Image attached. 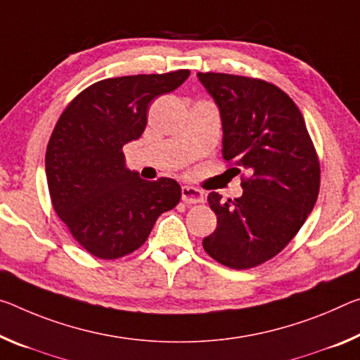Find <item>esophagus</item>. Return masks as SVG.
I'll return each mask as SVG.
<instances>
[{"mask_svg": "<svg viewBox=\"0 0 360 360\" xmlns=\"http://www.w3.org/2000/svg\"><path fill=\"white\" fill-rule=\"evenodd\" d=\"M182 202L184 203H202L203 202V192L200 189H195L192 186H184L181 191Z\"/></svg>", "mask_w": 360, "mask_h": 360, "instance_id": "obj_1", "label": "esophagus"}]
</instances>
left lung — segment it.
<instances>
[{"label":"left lung","instance_id":"obj_1","mask_svg":"<svg viewBox=\"0 0 360 360\" xmlns=\"http://www.w3.org/2000/svg\"><path fill=\"white\" fill-rule=\"evenodd\" d=\"M222 120V158L248 169L243 195L227 202L211 192L218 227L203 238L211 258L250 269L278 255L304 224L321 189V163L293 99L272 83L198 72Z\"/></svg>","mask_w":360,"mask_h":360}]
</instances>
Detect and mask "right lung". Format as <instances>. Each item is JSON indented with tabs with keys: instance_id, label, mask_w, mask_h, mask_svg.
Returning a JSON list of instances; mask_svg holds the SVG:
<instances>
[{
	"instance_id": "obj_1",
	"label": "right lung",
	"mask_w": 360,
	"mask_h": 360,
	"mask_svg": "<svg viewBox=\"0 0 360 360\" xmlns=\"http://www.w3.org/2000/svg\"><path fill=\"white\" fill-rule=\"evenodd\" d=\"M189 75L176 70L101 79L57 120L46 147L51 202L72 237L96 258L136 252L158 216L179 203L178 182L141 179L124 168L122 147L144 133L150 102Z\"/></svg>"
}]
</instances>
